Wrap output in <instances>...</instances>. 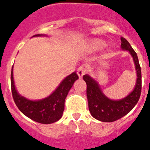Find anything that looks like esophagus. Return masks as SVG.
Listing matches in <instances>:
<instances>
[{
    "label": "esophagus",
    "mask_w": 150,
    "mask_h": 150,
    "mask_svg": "<svg viewBox=\"0 0 150 150\" xmlns=\"http://www.w3.org/2000/svg\"><path fill=\"white\" fill-rule=\"evenodd\" d=\"M87 71L88 69L85 66H80L78 69H77V75H78L80 78H82V76L87 73Z\"/></svg>",
    "instance_id": "obj_1"
}]
</instances>
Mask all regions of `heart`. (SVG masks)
<instances>
[{"label": "heart", "instance_id": "obj_1", "mask_svg": "<svg viewBox=\"0 0 150 150\" xmlns=\"http://www.w3.org/2000/svg\"><path fill=\"white\" fill-rule=\"evenodd\" d=\"M87 47L90 50L96 51V50H99L102 49L104 47V42L102 40H100V39H90L89 41H88Z\"/></svg>", "mask_w": 150, "mask_h": 150}]
</instances>
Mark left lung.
<instances>
[{"instance_id": "obj_1", "label": "left lung", "mask_w": 150, "mask_h": 150, "mask_svg": "<svg viewBox=\"0 0 150 150\" xmlns=\"http://www.w3.org/2000/svg\"><path fill=\"white\" fill-rule=\"evenodd\" d=\"M121 48L129 51L132 56L137 74V80L134 89L126 97L120 100H111L104 95L96 81L88 74L83 76L87 84V98L88 109L92 116L99 121L111 122L121 119L130 112L140 98L142 90V73L138 56L129 42L121 37Z\"/></svg>"}]
</instances>
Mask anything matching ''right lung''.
Here are the masks:
<instances>
[{
	"label": "right lung",
	"instance_id": "right-lung-1",
	"mask_svg": "<svg viewBox=\"0 0 150 150\" xmlns=\"http://www.w3.org/2000/svg\"><path fill=\"white\" fill-rule=\"evenodd\" d=\"M47 36L46 35L39 34L33 37ZM78 79L76 72L69 75L62 80L58 88L47 97L31 100L19 94L16 88L13 78V66L11 72V88L12 97L16 105L22 113L39 123L50 124L58 121L62 116L65 108V100L74 82Z\"/></svg>",
	"mask_w": 150,
	"mask_h": 150
}]
</instances>
